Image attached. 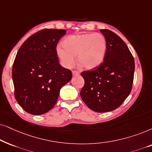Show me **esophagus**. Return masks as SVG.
Instances as JSON below:
<instances>
[{"label": "esophagus", "mask_w": 152, "mask_h": 152, "mask_svg": "<svg viewBox=\"0 0 152 152\" xmlns=\"http://www.w3.org/2000/svg\"><path fill=\"white\" fill-rule=\"evenodd\" d=\"M72 74H73V76H77V75L79 74V72H76V71H73Z\"/></svg>", "instance_id": "esophagus-1"}]
</instances>
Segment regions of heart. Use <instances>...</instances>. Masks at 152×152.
<instances>
[{
	"label": "heart",
	"instance_id": "heart-1",
	"mask_svg": "<svg viewBox=\"0 0 152 152\" xmlns=\"http://www.w3.org/2000/svg\"><path fill=\"white\" fill-rule=\"evenodd\" d=\"M64 45L58 44L56 53L62 65L72 68L77 60L84 68L92 69L103 62L107 50L106 39L99 33L78 34L68 36Z\"/></svg>",
	"mask_w": 152,
	"mask_h": 152
}]
</instances>
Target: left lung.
I'll use <instances>...</instances> for the list:
<instances>
[{"mask_svg":"<svg viewBox=\"0 0 152 152\" xmlns=\"http://www.w3.org/2000/svg\"><path fill=\"white\" fill-rule=\"evenodd\" d=\"M107 42L104 62L91 71H84L80 96L89 108L106 113L120 107L130 94L135 61L124 42L115 32L100 30Z\"/></svg>","mask_w":152,"mask_h":152,"instance_id":"obj_1","label":"left lung"}]
</instances>
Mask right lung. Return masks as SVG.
Here are the masks:
<instances>
[{
    "instance_id": "right-lung-1",
    "label": "right lung",
    "mask_w": 152,
    "mask_h": 152,
    "mask_svg": "<svg viewBox=\"0 0 152 152\" xmlns=\"http://www.w3.org/2000/svg\"><path fill=\"white\" fill-rule=\"evenodd\" d=\"M66 34L62 29H43L28 37L18 50L12 66L16 100L26 112L39 115L57 102L60 90L72 73L59 63L56 46Z\"/></svg>"
}]
</instances>
